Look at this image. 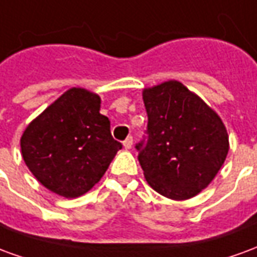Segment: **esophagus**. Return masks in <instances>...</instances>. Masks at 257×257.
<instances>
[{
	"label": "esophagus",
	"instance_id": "1",
	"mask_svg": "<svg viewBox=\"0 0 257 257\" xmlns=\"http://www.w3.org/2000/svg\"><path fill=\"white\" fill-rule=\"evenodd\" d=\"M132 145H134V139H132V136H129L126 139L123 140V147L129 150V149H132Z\"/></svg>",
	"mask_w": 257,
	"mask_h": 257
}]
</instances>
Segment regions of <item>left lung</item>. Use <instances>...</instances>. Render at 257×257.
<instances>
[{
  "label": "left lung",
  "instance_id": "1",
  "mask_svg": "<svg viewBox=\"0 0 257 257\" xmlns=\"http://www.w3.org/2000/svg\"><path fill=\"white\" fill-rule=\"evenodd\" d=\"M149 140L139 162L151 189L173 201L198 195L226 161L230 143L219 114L180 81L143 89Z\"/></svg>",
  "mask_w": 257,
  "mask_h": 257
}]
</instances>
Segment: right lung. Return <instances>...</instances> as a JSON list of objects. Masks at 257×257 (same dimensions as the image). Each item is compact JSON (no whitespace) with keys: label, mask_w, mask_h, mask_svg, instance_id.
Here are the masks:
<instances>
[{"label":"right lung","mask_w":257,"mask_h":257,"mask_svg":"<svg viewBox=\"0 0 257 257\" xmlns=\"http://www.w3.org/2000/svg\"><path fill=\"white\" fill-rule=\"evenodd\" d=\"M100 96L74 86L31 121L20 138L25 164L40 183L64 198L88 193L122 147L100 114Z\"/></svg>","instance_id":"right-lung-1"}]
</instances>
